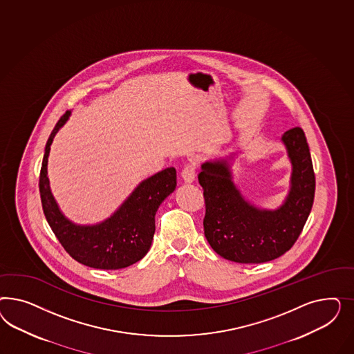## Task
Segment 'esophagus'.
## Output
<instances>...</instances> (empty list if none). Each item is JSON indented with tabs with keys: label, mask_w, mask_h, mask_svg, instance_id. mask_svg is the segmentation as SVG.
<instances>
[{
	"label": "esophagus",
	"mask_w": 354,
	"mask_h": 354,
	"mask_svg": "<svg viewBox=\"0 0 354 354\" xmlns=\"http://www.w3.org/2000/svg\"><path fill=\"white\" fill-rule=\"evenodd\" d=\"M194 178H196V166H194V163L185 165V167L183 169L182 171L183 182L189 184V183H192L194 180Z\"/></svg>",
	"instance_id": "34e87169"
}]
</instances>
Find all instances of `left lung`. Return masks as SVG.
Here are the masks:
<instances>
[{
    "instance_id": "left-lung-1",
    "label": "left lung",
    "mask_w": 354,
    "mask_h": 354,
    "mask_svg": "<svg viewBox=\"0 0 354 354\" xmlns=\"http://www.w3.org/2000/svg\"><path fill=\"white\" fill-rule=\"evenodd\" d=\"M290 158V191L277 209L252 204L234 182V156L201 165L205 237L221 257L239 263H262L283 256L299 239L310 214L315 176L310 150L300 127L283 133Z\"/></svg>"
}]
</instances>
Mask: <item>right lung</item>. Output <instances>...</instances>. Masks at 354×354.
Segmentation results:
<instances>
[{"mask_svg": "<svg viewBox=\"0 0 354 354\" xmlns=\"http://www.w3.org/2000/svg\"><path fill=\"white\" fill-rule=\"evenodd\" d=\"M66 111L55 124L45 145L40 171V196L44 214L66 252L89 268L118 270L145 257L156 231V213L165 198L176 188V170L167 167L140 183L118 209L96 225H77L61 212L48 178L50 145L68 120Z\"/></svg>", "mask_w": 354, "mask_h": 354, "instance_id": "add662e5", "label": "right lung"}]
</instances>
